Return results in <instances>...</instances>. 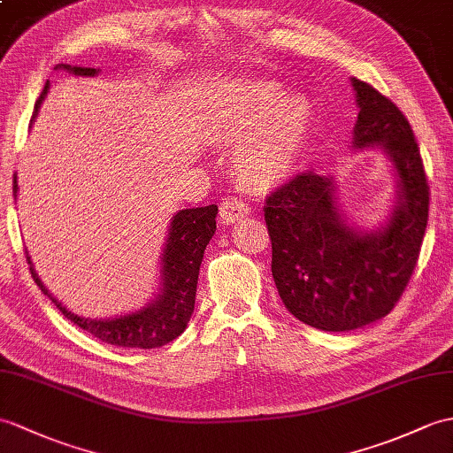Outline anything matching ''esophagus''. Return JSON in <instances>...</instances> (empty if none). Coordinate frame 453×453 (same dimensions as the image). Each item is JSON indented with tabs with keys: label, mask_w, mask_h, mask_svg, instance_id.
<instances>
[{
	"label": "esophagus",
	"mask_w": 453,
	"mask_h": 453,
	"mask_svg": "<svg viewBox=\"0 0 453 453\" xmlns=\"http://www.w3.org/2000/svg\"><path fill=\"white\" fill-rule=\"evenodd\" d=\"M247 214H249V206L243 198H239V196H227V198H224L222 206H219V222H222L224 226L234 224L239 218H243Z\"/></svg>",
	"instance_id": "obj_1"
}]
</instances>
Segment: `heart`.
<instances>
[{"label":"heart","instance_id":"obj_1","mask_svg":"<svg viewBox=\"0 0 453 453\" xmlns=\"http://www.w3.org/2000/svg\"><path fill=\"white\" fill-rule=\"evenodd\" d=\"M281 100L278 90L255 88L227 111V139L249 134L235 154V165L255 183H272L286 175L307 139L309 104L296 98L281 106Z\"/></svg>","mask_w":453,"mask_h":453}]
</instances>
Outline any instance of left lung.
I'll use <instances>...</instances> for the list:
<instances>
[{
    "label": "left lung",
    "mask_w": 453,
    "mask_h": 453,
    "mask_svg": "<svg viewBox=\"0 0 453 453\" xmlns=\"http://www.w3.org/2000/svg\"><path fill=\"white\" fill-rule=\"evenodd\" d=\"M359 118L355 149L382 146L397 172V206L382 231L347 226L332 179L303 172L266 196L272 276L286 309L326 332L380 320L411 280L428 224L430 188L411 125L372 84L351 79Z\"/></svg>",
    "instance_id": "obj_1"
}]
</instances>
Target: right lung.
I'll return each instance as SVG.
<instances>
[{
	"label": "right lung",
	"instance_id": "right-lung-1",
	"mask_svg": "<svg viewBox=\"0 0 453 453\" xmlns=\"http://www.w3.org/2000/svg\"><path fill=\"white\" fill-rule=\"evenodd\" d=\"M67 71H73L75 75L94 77L98 69L94 67H71L59 65ZM50 82H46L44 90L36 100L33 119L35 121L42 100L46 98ZM17 175L13 177V195L17 196ZM216 214L218 206L208 204L203 208H187L179 210L173 216L170 226V235L162 257V293L149 307L127 314V317L111 319V320H90L82 319L61 307L54 297L50 296L48 289L42 286L36 272L30 265V257L27 260L30 265V274H33L36 286L44 291V296L51 299V303L61 311L63 317L77 324L79 328L88 332L94 338L119 345V347H141V349H154L165 343L173 342L177 335H181L187 328V322L191 320L195 311V297H196V283H198V270L204 257V249L212 239L216 231Z\"/></svg>",
	"mask_w": 453,
	"mask_h": 453
}]
</instances>
